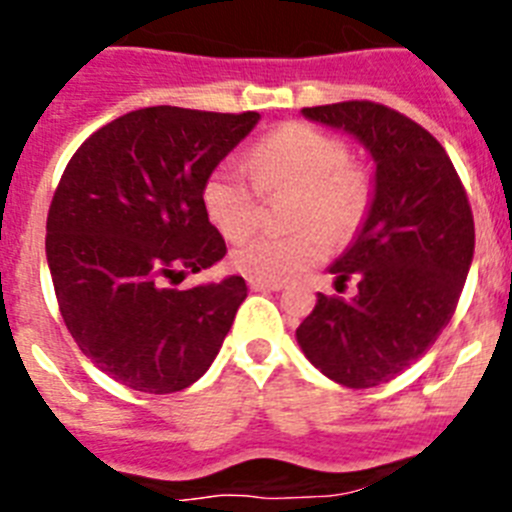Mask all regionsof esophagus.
I'll return each instance as SVG.
<instances>
[{
    "label": "esophagus",
    "mask_w": 512,
    "mask_h": 512,
    "mask_svg": "<svg viewBox=\"0 0 512 512\" xmlns=\"http://www.w3.org/2000/svg\"><path fill=\"white\" fill-rule=\"evenodd\" d=\"M248 287L253 292H279L284 287L282 282H261V279H248Z\"/></svg>",
    "instance_id": "34e87169"
}]
</instances>
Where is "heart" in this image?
Instances as JSON below:
<instances>
[{"label":"heart","mask_w":512,"mask_h":512,"mask_svg":"<svg viewBox=\"0 0 512 512\" xmlns=\"http://www.w3.org/2000/svg\"><path fill=\"white\" fill-rule=\"evenodd\" d=\"M251 174L220 164L202 182V207L228 241L259 228L264 194L297 192L289 212L295 233L256 235L235 248L230 261L261 282H287L323 261L330 241H348L372 205V182L336 135L307 122H287L256 143L248 156Z\"/></svg>","instance_id":"heart-1"}]
</instances>
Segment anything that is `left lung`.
Returning <instances> with one entry per match:
<instances>
[{"label":"left lung","instance_id":"8db88e82","mask_svg":"<svg viewBox=\"0 0 512 512\" xmlns=\"http://www.w3.org/2000/svg\"><path fill=\"white\" fill-rule=\"evenodd\" d=\"M369 148L377 179L364 228L330 266L341 292L318 295L297 328L307 359L333 382L366 390L420 359L449 325L474 253V217L443 146L418 122L369 99L305 107Z\"/></svg>","mask_w":512,"mask_h":512}]
</instances>
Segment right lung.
Returning <instances> with one entry per match:
<instances>
[{"label": "right lung", "mask_w": 512, "mask_h": 512, "mask_svg": "<svg viewBox=\"0 0 512 512\" xmlns=\"http://www.w3.org/2000/svg\"><path fill=\"white\" fill-rule=\"evenodd\" d=\"M259 112L146 107L107 122L66 164L45 253L58 310L107 377L169 395L215 361L246 300L243 277L176 289L225 256L202 182Z\"/></svg>", "instance_id": "1"}]
</instances>
